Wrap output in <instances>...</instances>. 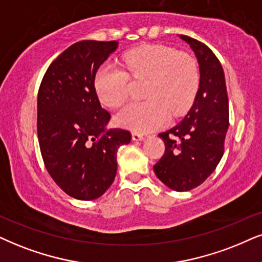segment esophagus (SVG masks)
Segmentation results:
<instances>
[{
	"label": "esophagus",
	"mask_w": 262,
	"mask_h": 262,
	"mask_svg": "<svg viewBox=\"0 0 262 262\" xmlns=\"http://www.w3.org/2000/svg\"><path fill=\"white\" fill-rule=\"evenodd\" d=\"M132 139H133L134 141H141V140H144V135L142 134H139V133H132Z\"/></svg>",
	"instance_id": "obj_1"
}]
</instances>
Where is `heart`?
<instances>
[{
  "label": "heart",
  "instance_id": "heart-1",
  "mask_svg": "<svg viewBox=\"0 0 262 262\" xmlns=\"http://www.w3.org/2000/svg\"><path fill=\"white\" fill-rule=\"evenodd\" d=\"M122 69L104 64L94 78L100 101L117 107L129 94V77L146 79L145 101L129 102L115 116L120 127L146 133L161 128L171 117L181 115L193 101L200 85V70L194 59L178 54L173 48L146 45L132 49L122 58Z\"/></svg>",
  "mask_w": 262,
  "mask_h": 262
}]
</instances>
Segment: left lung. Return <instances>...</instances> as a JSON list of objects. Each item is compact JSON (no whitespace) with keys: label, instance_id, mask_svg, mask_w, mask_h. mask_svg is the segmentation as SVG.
Masks as SVG:
<instances>
[{"label":"left lung","instance_id":"8db88e82","mask_svg":"<svg viewBox=\"0 0 262 262\" xmlns=\"http://www.w3.org/2000/svg\"><path fill=\"white\" fill-rule=\"evenodd\" d=\"M190 46L200 65V88L181 122L164 133L165 151L154 165L155 174L171 190L200 186L219 164L228 129V98L219 59L204 43L179 35Z\"/></svg>","mask_w":262,"mask_h":262}]
</instances>
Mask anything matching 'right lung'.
I'll return each instance as SVG.
<instances>
[{"label":"right lung","instance_id":"obj_1","mask_svg":"<svg viewBox=\"0 0 262 262\" xmlns=\"http://www.w3.org/2000/svg\"><path fill=\"white\" fill-rule=\"evenodd\" d=\"M117 41H81L61 53L46 71L37 95L41 155L55 184L69 196L92 201L106 192L117 171V150L132 135L106 129L111 116L94 87L98 69Z\"/></svg>","mask_w":262,"mask_h":262}]
</instances>
